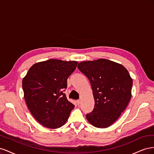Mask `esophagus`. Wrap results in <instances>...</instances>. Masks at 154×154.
<instances>
[{"label": "esophagus", "mask_w": 154, "mask_h": 154, "mask_svg": "<svg viewBox=\"0 0 154 154\" xmlns=\"http://www.w3.org/2000/svg\"><path fill=\"white\" fill-rule=\"evenodd\" d=\"M77 103L78 104V105H80V103H81V100H77Z\"/></svg>", "instance_id": "esophagus-1"}]
</instances>
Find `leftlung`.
<instances>
[{
	"label": "left lung",
	"instance_id": "obj_1",
	"mask_svg": "<svg viewBox=\"0 0 154 154\" xmlns=\"http://www.w3.org/2000/svg\"><path fill=\"white\" fill-rule=\"evenodd\" d=\"M78 68L90 81L95 101L87 119L97 128L110 127L131 98L133 82L128 71L122 64L103 58L82 62Z\"/></svg>",
	"mask_w": 154,
	"mask_h": 154
}]
</instances>
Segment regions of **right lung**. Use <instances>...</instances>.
<instances>
[{"label":"right lung","instance_id":"1","mask_svg":"<svg viewBox=\"0 0 154 154\" xmlns=\"http://www.w3.org/2000/svg\"><path fill=\"white\" fill-rule=\"evenodd\" d=\"M76 61L51 59L32 66L22 80L24 99L31 114L49 128L62 127L74 105L63 92Z\"/></svg>","mask_w":154,"mask_h":154}]
</instances>
